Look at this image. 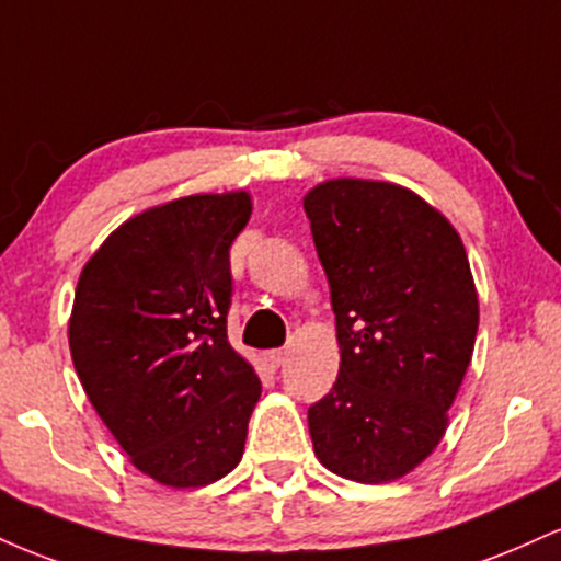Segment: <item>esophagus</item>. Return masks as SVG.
<instances>
[{"label": "esophagus", "instance_id": "1", "mask_svg": "<svg viewBox=\"0 0 561 561\" xmlns=\"http://www.w3.org/2000/svg\"><path fill=\"white\" fill-rule=\"evenodd\" d=\"M285 358H287V351L285 347H274V351H268L266 353V362L274 366V369H279L282 364H285Z\"/></svg>", "mask_w": 561, "mask_h": 561}]
</instances>
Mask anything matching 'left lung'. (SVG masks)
Listing matches in <instances>:
<instances>
[{
  "label": "left lung",
  "instance_id": "1",
  "mask_svg": "<svg viewBox=\"0 0 561 561\" xmlns=\"http://www.w3.org/2000/svg\"><path fill=\"white\" fill-rule=\"evenodd\" d=\"M337 321L340 375L308 409L334 474L388 482L446 433L478 334V293L450 224L403 186L334 179L302 199Z\"/></svg>",
  "mask_w": 561,
  "mask_h": 561
}]
</instances>
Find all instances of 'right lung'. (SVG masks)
<instances>
[{"label":"right lung","mask_w":561,"mask_h":561,"mask_svg":"<svg viewBox=\"0 0 561 561\" xmlns=\"http://www.w3.org/2000/svg\"><path fill=\"white\" fill-rule=\"evenodd\" d=\"M250 197L192 195L128 218L83 266L68 340L100 420L171 488L231 472L261 382L227 337L229 248Z\"/></svg>","instance_id":"1"}]
</instances>
